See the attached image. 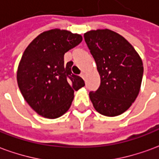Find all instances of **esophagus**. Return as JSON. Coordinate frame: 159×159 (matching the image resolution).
I'll return each mask as SVG.
<instances>
[{"mask_svg":"<svg viewBox=\"0 0 159 159\" xmlns=\"http://www.w3.org/2000/svg\"><path fill=\"white\" fill-rule=\"evenodd\" d=\"M80 76H81L82 78H83V79H84V78H85V73L83 72V71H82V72H81V74H80Z\"/></svg>","mask_w":159,"mask_h":159,"instance_id":"1","label":"esophagus"}]
</instances>
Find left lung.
<instances>
[{
  "mask_svg": "<svg viewBox=\"0 0 159 159\" xmlns=\"http://www.w3.org/2000/svg\"><path fill=\"white\" fill-rule=\"evenodd\" d=\"M84 40L96 63L100 85L89 92L95 110L107 117L123 113L140 92L143 64L133 46L110 30H90Z\"/></svg>",
  "mask_w": 159,
  "mask_h": 159,
  "instance_id": "8db88e82",
  "label": "left lung"
}]
</instances>
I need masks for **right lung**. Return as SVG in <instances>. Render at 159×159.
<instances>
[{
	"instance_id": "obj_1",
	"label": "right lung",
	"mask_w": 159,
	"mask_h": 159,
	"mask_svg": "<svg viewBox=\"0 0 159 159\" xmlns=\"http://www.w3.org/2000/svg\"><path fill=\"white\" fill-rule=\"evenodd\" d=\"M83 41L81 35L55 29L40 34L24 52L17 80L22 95L36 112L57 118L71 105L74 91L85 85L71 72L72 62L64 65V55Z\"/></svg>"
}]
</instances>
